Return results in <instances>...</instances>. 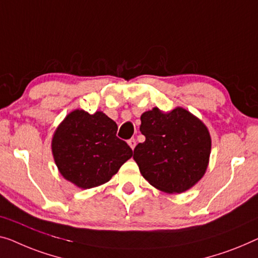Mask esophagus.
<instances>
[{"label": "esophagus", "mask_w": 258, "mask_h": 258, "mask_svg": "<svg viewBox=\"0 0 258 258\" xmlns=\"http://www.w3.org/2000/svg\"><path fill=\"white\" fill-rule=\"evenodd\" d=\"M127 144L130 145L131 148L134 149V148H136V146H137V141H136V139H130V140L127 141Z\"/></svg>", "instance_id": "34e87169"}]
</instances>
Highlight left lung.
Segmentation results:
<instances>
[{
    "instance_id": "8db88e82",
    "label": "left lung",
    "mask_w": 258,
    "mask_h": 258,
    "mask_svg": "<svg viewBox=\"0 0 258 258\" xmlns=\"http://www.w3.org/2000/svg\"><path fill=\"white\" fill-rule=\"evenodd\" d=\"M140 119L146 140L134 148L133 159L142 176L169 194L194 186L209 164L211 137L206 126L182 107L169 113L154 107Z\"/></svg>"
}]
</instances>
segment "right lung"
Wrapping results in <instances>:
<instances>
[{
  "mask_svg": "<svg viewBox=\"0 0 258 258\" xmlns=\"http://www.w3.org/2000/svg\"><path fill=\"white\" fill-rule=\"evenodd\" d=\"M118 126L105 113L75 110L56 128L52 152L61 175L82 189L109 182L133 155L117 137Z\"/></svg>",
  "mask_w": 258,
  "mask_h": 258,
  "instance_id": "add662e5",
  "label": "right lung"
}]
</instances>
